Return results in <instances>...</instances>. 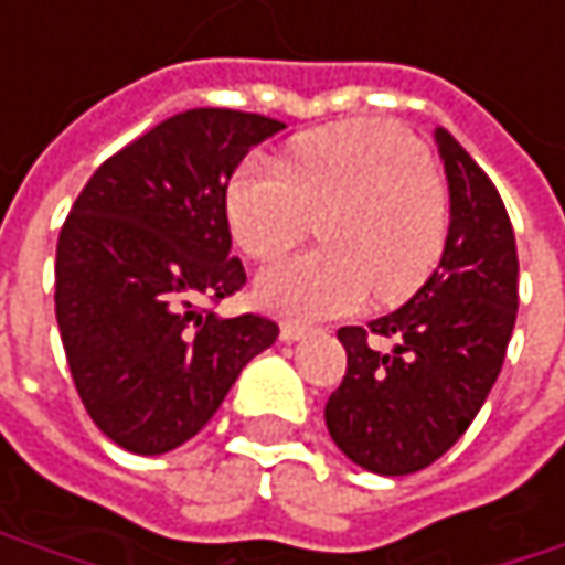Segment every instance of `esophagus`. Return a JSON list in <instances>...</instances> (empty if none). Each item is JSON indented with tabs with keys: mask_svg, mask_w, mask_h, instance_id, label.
Instances as JSON below:
<instances>
[{
	"mask_svg": "<svg viewBox=\"0 0 565 565\" xmlns=\"http://www.w3.org/2000/svg\"><path fill=\"white\" fill-rule=\"evenodd\" d=\"M307 335H310V329H307V326H297V322H281L284 342H300V339H307Z\"/></svg>",
	"mask_w": 565,
	"mask_h": 565,
	"instance_id": "1",
	"label": "esophagus"
}]
</instances>
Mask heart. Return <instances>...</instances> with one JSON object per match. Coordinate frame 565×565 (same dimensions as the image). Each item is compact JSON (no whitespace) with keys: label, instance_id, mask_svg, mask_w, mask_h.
Wrapping results in <instances>:
<instances>
[{"label":"heart","instance_id":"heart-1","mask_svg":"<svg viewBox=\"0 0 565 565\" xmlns=\"http://www.w3.org/2000/svg\"><path fill=\"white\" fill-rule=\"evenodd\" d=\"M322 220L326 249L275 262L255 281L268 313L316 322L354 313L371 294L396 303L438 268L448 243V191L425 147L390 120H349L297 137L287 169L249 159L226 191L246 255L265 262Z\"/></svg>","mask_w":565,"mask_h":565}]
</instances>
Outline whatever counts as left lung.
<instances>
[{
  "label": "left lung",
  "instance_id": "obj_1",
  "mask_svg": "<svg viewBox=\"0 0 565 565\" xmlns=\"http://www.w3.org/2000/svg\"><path fill=\"white\" fill-rule=\"evenodd\" d=\"M450 191L445 255L409 303L339 329L349 367L326 403V428L358 467L406 477L435 463L470 428L502 371L518 316L512 220L445 127L435 130ZM394 339L377 352L370 332Z\"/></svg>",
  "mask_w": 565,
  "mask_h": 565
}]
</instances>
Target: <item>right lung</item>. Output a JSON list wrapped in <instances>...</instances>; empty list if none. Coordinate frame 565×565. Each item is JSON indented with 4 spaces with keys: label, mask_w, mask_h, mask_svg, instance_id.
I'll list each match as a JSON object with an SVG mask.
<instances>
[{
    "label": "right lung",
    "mask_w": 565,
    "mask_h": 565,
    "mask_svg": "<svg viewBox=\"0 0 565 565\" xmlns=\"http://www.w3.org/2000/svg\"><path fill=\"white\" fill-rule=\"evenodd\" d=\"M281 120L191 108L98 166L56 243V326L92 422L130 454L194 438L278 322L204 310L246 284L226 184Z\"/></svg>",
    "instance_id": "add662e5"
}]
</instances>
